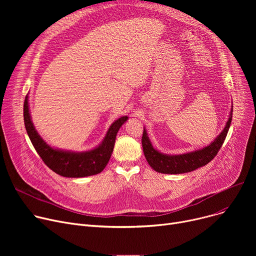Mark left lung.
I'll return each mask as SVG.
<instances>
[{"label":"left lung","instance_id":"left-lung-1","mask_svg":"<svg viewBox=\"0 0 256 256\" xmlns=\"http://www.w3.org/2000/svg\"><path fill=\"white\" fill-rule=\"evenodd\" d=\"M232 119V109L230 111V118L227 120L225 128L216 139L208 146L204 147V148L182 154H165L154 148L148 136H147V132L144 128L142 136V147L146 160L154 171L164 174L186 173L196 170L199 167L206 166L216 156L219 150L221 148V146L227 136L228 130H230Z\"/></svg>","mask_w":256,"mask_h":256}]
</instances>
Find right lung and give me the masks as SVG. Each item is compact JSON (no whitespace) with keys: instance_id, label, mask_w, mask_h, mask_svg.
I'll use <instances>...</instances> for the list:
<instances>
[{"instance_id":"add662e5","label":"right lung","mask_w":256,"mask_h":256,"mask_svg":"<svg viewBox=\"0 0 256 256\" xmlns=\"http://www.w3.org/2000/svg\"><path fill=\"white\" fill-rule=\"evenodd\" d=\"M28 96L24 102V120L26 130L44 164L54 172L64 178H85L100 173L111 158L113 152L116 135L128 116H122L115 120L108 130L102 142L94 150L82 152L62 150L52 148L40 137L31 120Z\"/></svg>"}]
</instances>
